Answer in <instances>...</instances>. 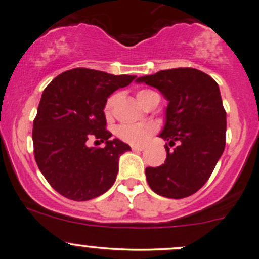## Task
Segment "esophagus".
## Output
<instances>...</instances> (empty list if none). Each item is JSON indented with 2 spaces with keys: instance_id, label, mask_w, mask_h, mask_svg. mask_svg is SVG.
Here are the masks:
<instances>
[{
  "instance_id": "obj_1",
  "label": "esophagus",
  "mask_w": 259,
  "mask_h": 259,
  "mask_svg": "<svg viewBox=\"0 0 259 259\" xmlns=\"http://www.w3.org/2000/svg\"><path fill=\"white\" fill-rule=\"evenodd\" d=\"M132 150L139 152V151H143L144 148H141V146H132Z\"/></svg>"
}]
</instances>
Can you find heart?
Masks as SVG:
<instances>
[{
    "label": "heart",
    "instance_id": "obj_1",
    "mask_svg": "<svg viewBox=\"0 0 259 259\" xmlns=\"http://www.w3.org/2000/svg\"><path fill=\"white\" fill-rule=\"evenodd\" d=\"M156 93L149 89H143V91H139L137 93V99L139 100L141 105L145 107L146 103L149 100L152 99L154 97H156ZM114 102H115V95L110 97L105 103V115L109 116L111 113V108H113ZM156 126L151 122H140V124H122L120 126L116 127V135L119 139H121L122 141L127 144H132V145L140 146L144 145L146 141L150 139V137L155 133Z\"/></svg>",
    "mask_w": 259,
    "mask_h": 259
}]
</instances>
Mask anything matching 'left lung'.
I'll return each mask as SVG.
<instances>
[{"label": "left lung", "instance_id": "1", "mask_svg": "<svg viewBox=\"0 0 259 259\" xmlns=\"http://www.w3.org/2000/svg\"><path fill=\"white\" fill-rule=\"evenodd\" d=\"M154 87L167 100L165 125L159 137L165 164L146 167L150 189L167 198H184L201 189L211 176L226 145V111L219 84L195 68L160 70L137 79Z\"/></svg>", "mask_w": 259, "mask_h": 259}]
</instances>
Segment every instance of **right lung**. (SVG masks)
I'll return each instance as SVG.
<instances>
[{
    "label": "right lung",
    "instance_id": "add662e5",
    "mask_svg": "<svg viewBox=\"0 0 259 259\" xmlns=\"http://www.w3.org/2000/svg\"><path fill=\"white\" fill-rule=\"evenodd\" d=\"M135 78L74 68L57 75L43 91L32 132L34 159L62 196L88 201L107 192L115 182L119 157L130 146L110 139L104 108L110 94ZM91 137L105 141V148L87 147Z\"/></svg>",
    "mask_w": 259,
    "mask_h": 259
}]
</instances>
